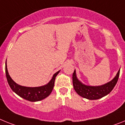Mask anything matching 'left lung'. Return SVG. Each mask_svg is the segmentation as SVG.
Returning a JSON list of instances; mask_svg holds the SVG:
<instances>
[{"label":"left lung","mask_w":125,"mask_h":125,"mask_svg":"<svg viewBox=\"0 0 125 125\" xmlns=\"http://www.w3.org/2000/svg\"><path fill=\"white\" fill-rule=\"evenodd\" d=\"M120 76V70L111 81L101 86H89L81 82L76 76V70L73 74V84L76 92L81 97L88 100H94L100 99L110 93L115 86Z\"/></svg>","instance_id":"1"}]
</instances>
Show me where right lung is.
<instances>
[{
	"label": "right lung",
	"instance_id": "1",
	"mask_svg": "<svg viewBox=\"0 0 125 125\" xmlns=\"http://www.w3.org/2000/svg\"><path fill=\"white\" fill-rule=\"evenodd\" d=\"M59 71H60L54 74L50 81L44 86L39 87L23 86L16 83L11 78L7 68V60L5 62V74L7 79L12 90L20 97L32 102H36L44 100L51 93L54 85L55 79L56 76L59 74Z\"/></svg>",
	"mask_w": 125,
	"mask_h": 125
}]
</instances>
